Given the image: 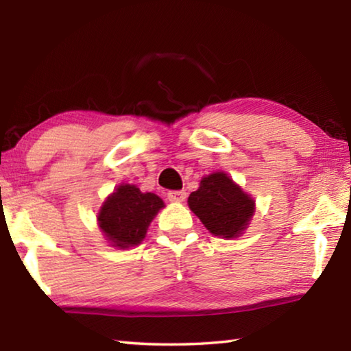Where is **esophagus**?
<instances>
[{
    "label": "esophagus",
    "mask_w": 351,
    "mask_h": 351,
    "mask_svg": "<svg viewBox=\"0 0 351 351\" xmlns=\"http://www.w3.org/2000/svg\"><path fill=\"white\" fill-rule=\"evenodd\" d=\"M187 193L184 192V190H171V192L167 193V198L171 203H182L184 199H186Z\"/></svg>",
    "instance_id": "esophagus-1"
}]
</instances>
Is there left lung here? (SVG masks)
Segmentation results:
<instances>
[{
    "label": "left lung",
    "mask_w": 351,
    "mask_h": 351,
    "mask_svg": "<svg viewBox=\"0 0 351 351\" xmlns=\"http://www.w3.org/2000/svg\"><path fill=\"white\" fill-rule=\"evenodd\" d=\"M187 203L212 235L226 240L245 234L255 213V199L224 171L204 176Z\"/></svg>",
    "instance_id": "8db88e82"
}]
</instances>
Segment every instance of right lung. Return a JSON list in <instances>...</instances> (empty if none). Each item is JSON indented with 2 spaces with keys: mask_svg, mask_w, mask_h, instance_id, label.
Listing matches in <instances>:
<instances>
[{
  "mask_svg": "<svg viewBox=\"0 0 351 351\" xmlns=\"http://www.w3.org/2000/svg\"><path fill=\"white\" fill-rule=\"evenodd\" d=\"M164 201L152 192H141L134 184H121L105 198L97 212V224L110 246L128 249L145 239L148 226Z\"/></svg>",
  "mask_w": 351,
  "mask_h": 351,
  "instance_id": "right-lung-1",
  "label": "right lung"
}]
</instances>
